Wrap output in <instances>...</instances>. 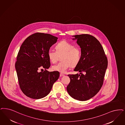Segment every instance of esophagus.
Listing matches in <instances>:
<instances>
[{
    "label": "esophagus",
    "mask_w": 125,
    "mask_h": 125,
    "mask_svg": "<svg viewBox=\"0 0 125 125\" xmlns=\"http://www.w3.org/2000/svg\"><path fill=\"white\" fill-rule=\"evenodd\" d=\"M65 75L64 74H63V73H60V77H63V76H64Z\"/></svg>",
    "instance_id": "34e87169"
}]
</instances>
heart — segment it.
<instances>
[{"instance_id":"heart-1","label":"heart","mask_w":125,"mask_h":125,"mask_svg":"<svg viewBox=\"0 0 125 125\" xmlns=\"http://www.w3.org/2000/svg\"><path fill=\"white\" fill-rule=\"evenodd\" d=\"M56 51L49 50L47 55L50 61L56 63L61 57V62L52 67V70L62 73H65L71 66L74 67L78 65L81 59V50L79 47L62 40L55 46Z\"/></svg>"}]
</instances>
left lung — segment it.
Segmentation results:
<instances>
[{"instance_id": "8db88e82", "label": "left lung", "mask_w": 125, "mask_h": 125, "mask_svg": "<svg viewBox=\"0 0 125 125\" xmlns=\"http://www.w3.org/2000/svg\"><path fill=\"white\" fill-rule=\"evenodd\" d=\"M74 37L73 40H77L81 50V59L74 71L80 73L68 75L70 82L66 89L74 99L85 101L94 96L101 89L108 61L103 48L94 37L87 34Z\"/></svg>"}]
</instances>
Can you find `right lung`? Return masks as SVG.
I'll list each match as a JSON object with an SVG mask.
<instances>
[{
    "label": "right lung",
    "mask_w": 125,
    "mask_h": 125,
    "mask_svg": "<svg viewBox=\"0 0 125 125\" xmlns=\"http://www.w3.org/2000/svg\"><path fill=\"white\" fill-rule=\"evenodd\" d=\"M57 40L49 34L37 32L27 38L20 46L15 68L20 89L30 98L40 99L47 96L59 78V72L46 70L51 65L48 52ZM42 68L45 71L40 72Z\"/></svg>",
    "instance_id": "1"
}]
</instances>
